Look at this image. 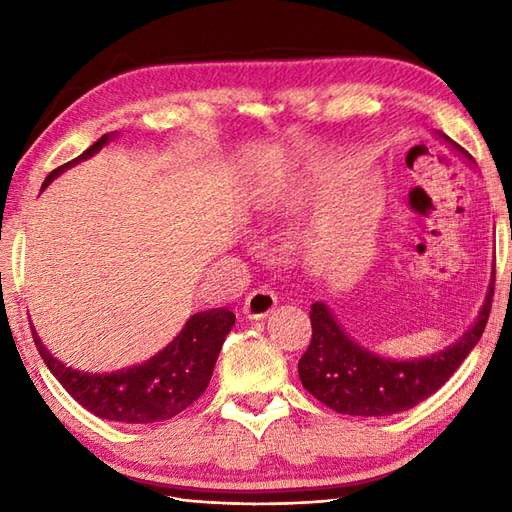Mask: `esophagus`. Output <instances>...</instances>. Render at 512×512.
Returning <instances> with one entry per match:
<instances>
[{
  "mask_svg": "<svg viewBox=\"0 0 512 512\" xmlns=\"http://www.w3.org/2000/svg\"><path fill=\"white\" fill-rule=\"evenodd\" d=\"M275 308H277V295L270 288H257L253 292H248V297L244 301V314L253 321L266 319Z\"/></svg>",
  "mask_w": 512,
  "mask_h": 512,
  "instance_id": "1",
  "label": "esophagus"
}]
</instances>
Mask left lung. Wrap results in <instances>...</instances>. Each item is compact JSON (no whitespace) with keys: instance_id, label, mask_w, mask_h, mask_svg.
Instances as JSON below:
<instances>
[{"instance_id":"obj_1","label":"left lung","mask_w":512,"mask_h":512,"mask_svg":"<svg viewBox=\"0 0 512 512\" xmlns=\"http://www.w3.org/2000/svg\"><path fill=\"white\" fill-rule=\"evenodd\" d=\"M440 138L466 160L475 162L449 136L440 134ZM493 288L495 259L486 299L471 328L444 350L422 358H407V361L376 354L356 343L341 328L332 310L323 301H314L310 308L312 341L306 354L299 358L303 387L323 405L347 416L380 418L416 407L447 383L480 341L491 314Z\"/></svg>"}]
</instances>
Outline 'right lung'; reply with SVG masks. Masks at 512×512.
<instances>
[{
  "mask_svg": "<svg viewBox=\"0 0 512 512\" xmlns=\"http://www.w3.org/2000/svg\"><path fill=\"white\" fill-rule=\"evenodd\" d=\"M112 138H116V134L101 136L79 158L54 169L43 182L41 191L65 169L99 154ZM233 325L235 314L226 308L195 312L184 323L176 339L162 347L149 361L105 374L79 372V369L63 365L43 347L35 330H32V336H35L43 363L81 407L103 420L149 424L178 416L204 394L226 334L231 332Z\"/></svg>",
  "mask_w": 512,
  "mask_h": 512,
  "instance_id": "add662e5",
  "label": "right lung"
}]
</instances>
